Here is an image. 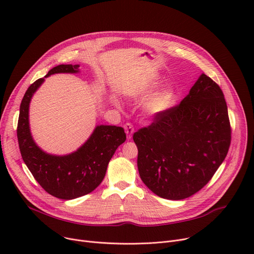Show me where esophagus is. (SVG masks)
Masks as SVG:
<instances>
[{"label":"esophagus","instance_id":"esophagus-1","mask_svg":"<svg viewBox=\"0 0 254 254\" xmlns=\"http://www.w3.org/2000/svg\"><path fill=\"white\" fill-rule=\"evenodd\" d=\"M124 127H125V130L127 132V140H129L132 136V132H134V127H132V125L129 124V123H127L124 126Z\"/></svg>","mask_w":254,"mask_h":254}]
</instances>
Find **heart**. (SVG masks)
I'll use <instances>...</instances> for the list:
<instances>
[{
	"instance_id": "1",
	"label": "heart",
	"mask_w": 254,
	"mask_h": 254,
	"mask_svg": "<svg viewBox=\"0 0 254 254\" xmlns=\"http://www.w3.org/2000/svg\"><path fill=\"white\" fill-rule=\"evenodd\" d=\"M171 97L172 93L170 89H163L162 91L155 93L154 96H152L148 100V102L145 105V108L150 113H157L159 111H163L165 108H167Z\"/></svg>"
}]
</instances>
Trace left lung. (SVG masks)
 <instances>
[{
  "label": "left lung",
  "mask_w": 254,
  "mask_h": 254,
  "mask_svg": "<svg viewBox=\"0 0 254 254\" xmlns=\"http://www.w3.org/2000/svg\"><path fill=\"white\" fill-rule=\"evenodd\" d=\"M231 134L223 92L202 74L178 105L157 112L150 126L134 132L142 181L164 198L194 194L224 161Z\"/></svg>",
  "instance_id": "8db88e82"
}]
</instances>
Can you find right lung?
I'll return each instance as SVG.
<instances>
[{
	"label": "right lung",
	"instance_id": "1",
	"mask_svg": "<svg viewBox=\"0 0 254 254\" xmlns=\"http://www.w3.org/2000/svg\"><path fill=\"white\" fill-rule=\"evenodd\" d=\"M79 64H59L45 77L57 73H77ZM44 82L40 78L25 91L20 104L17 139L20 153L36 181L49 194L73 199L95 190L103 181L115 150L127 135L116 126H98L77 151L68 155H52L40 149L30 130L29 107L34 92Z\"/></svg>",
	"mask_w": 254,
	"mask_h": 254
}]
</instances>
